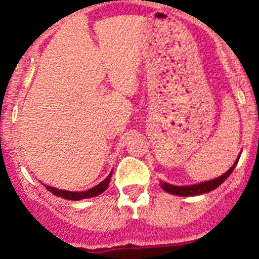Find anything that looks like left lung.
Instances as JSON below:
<instances>
[{
  "label": "left lung",
  "mask_w": 259,
  "mask_h": 259,
  "mask_svg": "<svg viewBox=\"0 0 259 259\" xmlns=\"http://www.w3.org/2000/svg\"><path fill=\"white\" fill-rule=\"evenodd\" d=\"M239 158H240V155L238 156L236 162L232 164V167L230 168L227 172H225L222 176L217 177V179H213V180H209V181L200 182V184H195V185H186V186H176V185H170V184H167V182L160 181V187H162L164 191H167V193L173 194V195H177V196H195V195H200V194L209 193V191L215 190L220 185L224 184V182L226 181L227 177L231 175L234 168L236 167V164H238Z\"/></svg>",
  "instance_id": "8db88e82"
}]
</instances>
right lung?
<instances>
[{
  "label": "right lung",
  "mask_w": 259,
  "mask_h": 259,
  "mask_svg": "<svg viewBox=\"0 0 259 259\" xmlns=\"http://www.w3.org/2000/svg\"><path fill=\"white\" fill-rule=\"evenodd\" d=\"M111 175H113V170L109 173V176L106 177L104 181H101L100 184L96 185L95 187L92 189L87 190V191H68V190H61V189H56V187H52V186H47L45 185L49 191H51L54 195L56 196H60V198L66 199V200H80V199H89V198H94V196L100 195L101 193H104L109 186V182H110L111 179Z\"/></svg>",
  "instance_id": "add662e5"
}]
</instances>
